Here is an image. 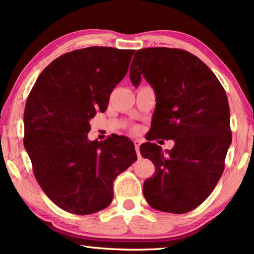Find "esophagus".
<instances>
[{
    "label": "esophagus",
    "mask_w": 254,
    "mask_h": 254,
    "mask_svg": "<svg viewBox=\"0 0 254 254\" xmlns=\"http://www.w3.org/2000/svg\"><path fill=\"white\" fill-rule=\"evenodd\" d=\"M134 145H135V150H136L137 157H140V145H141V141L140 140H134Z\"/></svg>",
    "instance_id": "esophagus-1"
}]
</instances>
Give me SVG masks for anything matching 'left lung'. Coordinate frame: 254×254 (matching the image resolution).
Segmentation results:
<instances>
[{
  "label": "left lung",
  "mask_w": 254,
  "mask_h": 254,
  "mask_svg": "<svg viewBox=\"0 0 254 254\" xmlns=\"http://www.w3.org/2000/svg\"><path fill=\"white\" fill-rule=\"evenodd\" d=\"M141 76L154 89L156 107L142 157L155 164V175L143 184L147 202L155 209L185 214L209 196L224 170L231 144L228 97L216 76L190 52L168 47L138 50L129 77ZM173 139L163 153L151 140Z\"/></svg>",
  "instance_id": "obj_1"
}]
</instances>
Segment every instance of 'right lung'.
Listing matches in <instances>:
<instances>
[{"mask_svg":"<svg viewBox=\"0 0 254 254\" xmlns=\"http://www.w3.org/2000/svg\"><path fill=\"white\" fill-rule=\"evenodd\" d=\"M133 50L92 46L52 61L24 111V147L45 194L68 213L89 215L113 200V182L137 159L125 136L89 141L90 119L107 109Z\"/></svg>","mask_w":254,"mask_h":254,"instance_id":"obj_1","label":"right lung"}]
</instances>
